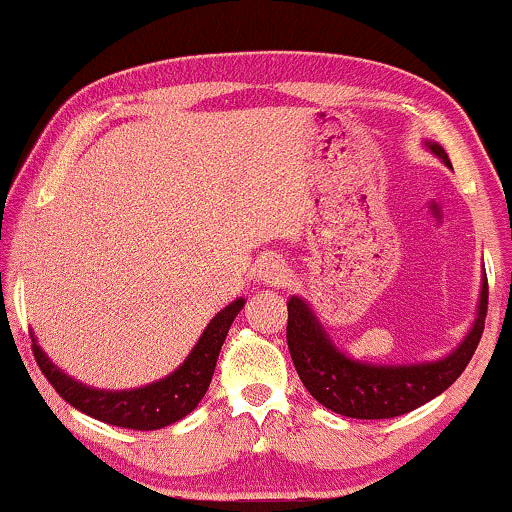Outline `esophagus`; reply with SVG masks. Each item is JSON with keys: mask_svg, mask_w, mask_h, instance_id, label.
Returning <instances> with one entry per match:
<instances>
[{"mask_svg": "<svg viewBox=\"0 0 512 512\" xmlns=\"http://www.w3.org/2000/svg\"><path fill=\"white\" fill-rule=\"evenodd\" d=\"M286 275H289V270H286L282 258H277V256L263 258L256 268V277L261 279L263 284H282Z\"/></svg>", "mask_w": 512, "mask_h": 512, "instance_id": "esophagus-1", "label": "esophagus"}]
</instances>
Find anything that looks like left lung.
Segmentation results:
<instances>
[{"label":"left lung","instance_id":"8db88e82","mask_svg":"<svg viewBox=\"0 0 512 512\" xmlns=\"http://www.w3.org/2000/svg\"><path fill=\"white\" fill-rule=\"evenodd\" d=\"M426 149L452 167L438 142L426 139ZM286 342L305 389L338 415L352 419H389L429 403L443 394L478 349L487 314V277H482L475 319L464 340L450 354L419 363H370L352 359L331 340L317 312L300 296H291Z\"/></svg>","mask_w":512,"mask_h":512}]
</instances>
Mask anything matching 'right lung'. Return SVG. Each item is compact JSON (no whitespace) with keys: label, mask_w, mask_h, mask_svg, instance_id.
I'll return each instance as SVG.
<instances>
[{"label":"right lung","mask_w":512,"mask_h":512,"mask_svg":"<svg viewBox=\"0 0 512 512\" xmlns=\"http://www.w3.org/2000/svg\"><path fill=\"white\" fill-rule=\"evenodd\" d=\"M244 303L247 300L237 298L228 307H223L209 321L179 368H174L163 380L144 384V387L137 389H95L74 380L72 375H67L65 370H60L48 359L34 333H30L32 352L46 380L76 410L86 412L88 417H95L111 426H123V429L135 431H156L184 419L188 412L195 410L202 396L207 394L223 340H226L230 324L240 314Z\"/></svg>","instance_id":"1"}]
</instances>
